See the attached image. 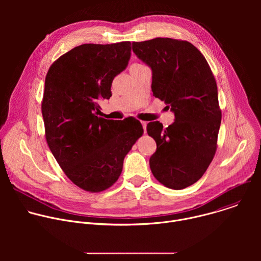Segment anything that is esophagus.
Instances as JSON below:
<instances>
[{
  "instance_id": "esophagus-1",
  "label": "esophagus",
  "mask_w": 261,
  "mask_h": 261,
  "mask_svg": "<svg viewBox=\"0 0 261 261\" xmlns=\"http://www.w3.org/2000/svg\"><path fill=\"white\" fill-rule=\"evenodd\" d=\"M141 125H142V128H143V131H144V133H146V125H147V123L146 122H141Z\"/></svg>"
}]
</instances>
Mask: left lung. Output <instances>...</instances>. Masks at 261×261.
<instances>
[{"label":"left lung","instance_id":"left-lung-1","mask_svg":"<svg viewBox=\"0 0 261 261\" xmlns=\"http://www.w3.org/2000/svg\"><path fill=\"white\" fill-rule=\"evenodd\" d=\"M132 49L152 70L153 96L174 114L165 129L158 121L146 126L157 143L151 170L167 188H187L203 175L217 148L221 110L212 70L187 41L155 38L133 42Z\"/></svg>","mask_w":261,"mask_h":261}]
</instances>
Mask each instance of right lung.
I'll return each mask as SVG.
<instances>
[{
    "instance_id": "1",
    "label": "right lung",
    "mask_w": 261,
    "mask_h": 261,
    "mask_svg": "<svg viewBox=\"0 0 261 261\" xmlns=\"http://www.w3.org/2000/svg\"><path fill=\"white\" fill-rule=\"evenodd\" d=\"M130 45L76 46L46 74L41 105L46 141L66 175L86 191L101 192L118 180L125 156L143 133L135 119L98 117L114 79L128 66Z\"/></svg>"
}]
</instances>
